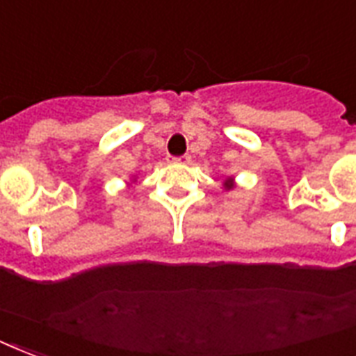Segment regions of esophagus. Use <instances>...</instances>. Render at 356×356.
I'll use <instances>...</instances> for the list:
<instances>
[{"instance_id":"34e87169","label":"esophagus","mask_w":356,"mask_h":356,"mask_svg":"<svg viewBox=\"0 0 356 356\" xmlns=\"http://www.w3.org/2000/svg\"><path fill=\"white\" fill-rule=\"evenodd\" d=\"M172 163H178V165H189V163H191V156L172 157Z\"/></svg>"}]
</instances>
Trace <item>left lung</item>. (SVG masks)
<instances>
[{
  "label": "left lung",
  "instance_id": "1",
  "mask_svg": "<svg viewBox=\"0 0 356 356\" xmlns=\"http://www.w3.org/2000/svg\"><path fill=\"white\" fill-rule=\"evenodd\" d=\"M236 188V181H234V176H227L225 180H223V189L225 191H231V189Z\"/></svg>",
  "mask_w": 356,
  "mask_h": 356
}]
</instances>
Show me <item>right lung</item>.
I'll use <instances>...</instances> for the list:
<instances>
[{
	"label": "right lung",
	"mask_w": 356,
	"mask_h": 356,
	"mask_svg": "<svg viewBox=\"0 0 356 356\" xmlns=\"http://www.w3.org/2000/svg\"><path fill=\"white\" fill-rule=\"evenodd\" d=\"M133 184H137V176H133V178H131V180L127 181V188H131Z\"/></svg>",
	"instance_id": "add662e5"
}]
</instances>
